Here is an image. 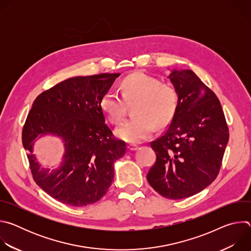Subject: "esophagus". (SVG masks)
Masks as SVG:
<instances>
[{
	"label": "esophagus",
	"instance_id": "esophagus-1",
	"mask_svg": "<svg viewBox=\"0 0 251 251\" xmlns=\"http://www.w3.org/2000/svg\"><path fill=\"white\" fill-rule=\"evenodd\" d=\"M127 149H128L129 151H136V150L138 149V146L135 145V144H128V145H127Z\"/></svg>",
	"mask_w": 251,
	"mask_h": 251
}]
</instances>
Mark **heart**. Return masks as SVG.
Returning <instances> with one entry per match:
<instances>
[{"mask_svg":"<svg viewBox=\"0 0 251 251\" xmlns=\"http://www.w3.org/2000/svg\"><path fill=\"white\" fill-rule=\"evenodd\" d=\"M122 95L127 102L136 101L135 117L124 121L115 129V135L129 143H139L151 136L154 124L164 127L172 120L177 104L175 87L162 83L154 76L135 73L123 79ZM117 91L109 89L101 98V108L112 123H119L124 115L125 100Z\"/></svg>","mask_w":251,"mask_h":251,"instance_id":"b5f03b06","label":"heart"}]
</instances>
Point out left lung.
Segmentation results:
<instances>
[{
    "label": "left lung",
    "mask_w": 251,
    "mask_h": 251,
    "mask_svg": "<svg viewBox=\"0 0 251 251\" xmlns=\"http://www.w3.org/2000/svg\"><path fill=\"white\" fill-rule=\"evenodd\" d=\"M168 78L176 109L164 135L151 143L157 159L147 180L164 198L181 200L216 180L229 133L220 100L194 71L173 69Z\"/></svg>",
    "instance_id": "left-lung-1"
}]
</instances>
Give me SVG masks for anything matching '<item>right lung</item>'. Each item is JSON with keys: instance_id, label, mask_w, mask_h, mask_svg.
I'll use <instances>...</instances> for the list:
<instances>
[{"instance_id": "1", "label": "right lung", "mask_w": 251, "mask_h": 251, "mask_svg": "<svg viewBox=\"0 0 251 251\" xmlns=\"http://www.w3.org/2000/svg\"><path fill=\"white\" fill-rule=\"evenodd\" d=\"M120 74L75 76L41 93L32 103L23 128L33 180L56 201L73 206L98 201L114 178V162L126 153L105 124L101 98ZM55 135L65 154L54 170L43 167L33 154L34 142Z\"/></svg>"}]
</instances>
